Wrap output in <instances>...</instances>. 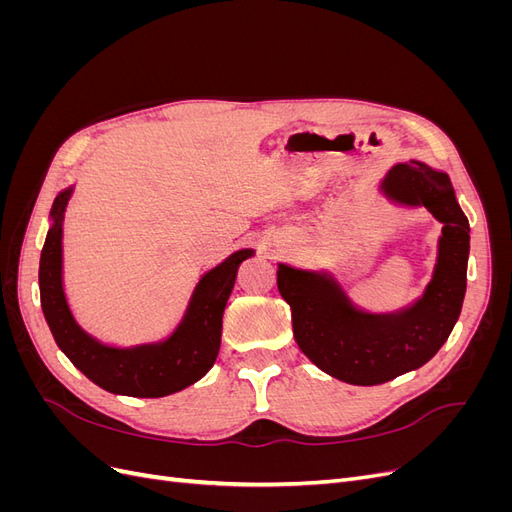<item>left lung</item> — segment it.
<instances>
[{"instance_id":"left-lung-1","label":"left lung","mask_w":512,"mask_h":512,"mask_svg":"<svg viewBox=\"0 0 512 512\" xmlns=\"http://www.w3.org/2000/svg\"><path fill=\"white\" fill-rule=\"evenodd\" d=\"M393 203L425 207L442 222L438 260L423 297L393 314L354 307L333 277L277 265L301 352L329 376L374 386L423 367L451 335L466 297L470 224L446 173L423 162L397 164L380 183Z\"/></svg>"}]
</instances>
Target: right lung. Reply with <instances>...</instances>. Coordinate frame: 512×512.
I'll return each mask as SVG.
<instances>
[{"mask_svg":"<svg viewBox=\"0 0 512 512\" xmlns=\"http://www.w3.org/2000/svg\"><path fill=\"white\" fill-rule=\"evenodd\" d=\"M72 188L59 192L51 209V228L40 254V303L59 350L100 389L128 397H164L203 378L218 359L222 316L237 280V269L254 250L230 254L207 271L194 288L183 320L168 339L156 344L115 348L100 344L74 320L64 292V213Z\"/></svg>","mask_w":512,"mask_h":512,"instance_id":"right-lung-1","label":"right lung"}]
</instances>
